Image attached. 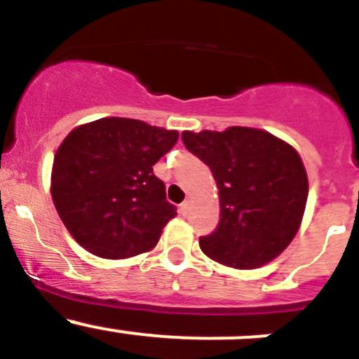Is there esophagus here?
<instances>
[{
	"label": "esophagus",
	"instance_id": "1",
	"mask_svg": "<svg viewBox=\"0 0 359 359\" xmlns=\"http://www.w3.org/2000/svg\"><path fill=\"white\" fill-rule=\"evenodd\" d=\"M191 206H193L191 200H186L182 203V205H180V213H182V215H187V213L191 212Z\"/></svg>",
	"mask_w": 359,
	"mask_h": 359
}]
</instances>
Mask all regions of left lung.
I'll return each mask as SVG.
<instances>
[{
  "label": "left lung",
  "mask_w": 359,
  "mask_h": 359,
  "mask_svg": "<svg viewBox=\"0 0 359 359\" xmlns=\"http://www.w3.org/2000/svg\"><path fill=\"white\" fill-rule=\"evenodd\" d=\"M182 140L212 170L219 189V226L200 238L203 253L236 269L276 259L295 238L306 210L309 184L299 153L248 126L182 132Z\"/></svg>",
  "instance_id": "left-lung-1"
}]
</instances>
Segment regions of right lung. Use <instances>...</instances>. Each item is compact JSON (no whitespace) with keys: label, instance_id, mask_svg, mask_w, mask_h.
<instances>
[{"label":"right lung","instance_id":"obj_1","mask_svg":"<svg viewBox=\"0 0 359 359\" xmlns=\"http://www.w3.org/2000/svg\"><path fill=\"white\" fill-rule=\"evenodd\" d=\"M177 140V130L130 118L85 123L62 140L50 191L83 248L102 259H128L156 247L177 210L153 166Z\"/></svg>","mask_w":359,"mask_h":359}]
</instances>
